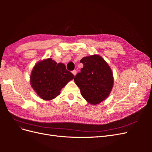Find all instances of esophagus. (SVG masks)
Returning <instances> with one entry per match:
<instances>
[{"mask_svg": "<svg viewBox=\"0 0 152 152\" xmlns=\"http://www.w3.org/2000/svg\"><path fill=\"white\" fill-rule=\"evenodd\" d=\"M72 73L73 75H74L75 76L76 75V74H77V71L76 70H73V71H72Z\"/></svg>", "mask_w": 152, "mask_h": 152, "instance_id": "1", "label": "esophagus"}]
</instances>
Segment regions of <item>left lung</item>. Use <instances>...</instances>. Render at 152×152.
I'll return each instance as SVG.
<instances>
[{
    "instance_id": "left-lung-1",
    "label": "left lung",
    "mask_w": 152,
    "mask_h": 152,
    "mask_svg": "<svg viewBox=\"0 0 152 152\" xmlns=\"http://www.w3.org/2000/svg\"><path fill=\"white\" fill-rule=\"evenodd\" d=\"M84 65L74 78L81 95L91 104H97L107 99L113 86V72L104 59L98 54L84 57Z\"/></svg>"
}]
</instances>
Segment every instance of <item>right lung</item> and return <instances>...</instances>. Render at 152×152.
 <instances>
[{"mask_svg":"<svg viewBox=\"0 0 152 152\" xmlns=\"http://www.w3.org/2000/svg\"><path fill=\"white\" fill-rule=\"evenodd\" d=\"M74 77L63 63L57 64L49 58L35 64L31 72L30 84L40 98L52 100Z\"/></svg>","mask_w":152,"mask_h":152,"instance_id":"obj_1","label":"right lung"}]
</instances>
